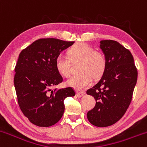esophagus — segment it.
Masks as SVG:
<instances>
[{
  "label": "esophagus",
  "mask_w": 147,
  "mask_h": 147,
  "mask_svg": "<svg viewBox=\"0 0 147 147\" xmlns=\"http://www.w3.org/2000/svg\"><path fill=\"white\" fill-rule=\"evenodd\" d=\"M84 94H85V92H81V91H77L76 92V96L78 97V98H81V97H82L83 96H84Z\"/></svg>",
  "instance_id": "1"
}]
</instances>
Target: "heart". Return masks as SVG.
Here are the masks:
<instances>
[{"label":"heart","mask_w":147,"mask_h":147,"mask_svg":"<svg viewBox=\"0 0 147 147\" xmlns=\"http://www.w3.org/2000/svg\"><path fill=\"white\" fill-rule=\"evenodd\" d=\"M67 57L58 56L55 61V68L63 77L69 76L71 63L79 62L78 72L79 74L71 77L66 84L76 90H83L91 84L92 78L99 79L106 71L107 59L102 53L84 43H76L66 51Z\"/></svg>","instance_id":"1"}]
</instances>
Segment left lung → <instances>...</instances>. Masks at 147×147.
Here are the masks:
<instances>
[{"mask_svg": "<svg viewBox=\"0 0 147 147\" xmlns=\"http://www.w3.org/2000/svg\"><path fill=\"white\" fill-rule=\"evenodd\" d=\"M100 48L107 59L106 71L86 94L96 100L88 111L91 124L99 127L111 126L124 115L132 99L138 72L131 52L116 40H101Z\"/></svg>", "mask_w": 147, "mask_h": 147, "instance_id": "obj_1", "label": "left lung"}]
</instances>
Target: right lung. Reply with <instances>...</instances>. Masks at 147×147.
Returning a JSON list of instances; mask_svg holds the SVG:
<instances>
[{"instance_id": "add662e5", "label": "right lung", "mask_w": 147, "mask_h": 147, "mask_svg": "<svg viewBox=\"0 0 147 147\" xmlns=\"http://www.w3.org/2000/svg\"><path fill=\"white\" fill-rule=\"evenodd\" d=\"M74 43L40 38L20 53L14 76L17 99L25 117L36 126L48 127L57 123L64 112V99L75 96L72 87L53 88L63 81L55 68L56 59Z\"/></svg>"}]
</instances>
